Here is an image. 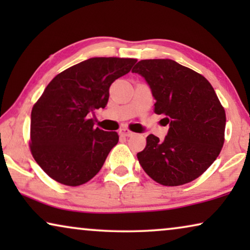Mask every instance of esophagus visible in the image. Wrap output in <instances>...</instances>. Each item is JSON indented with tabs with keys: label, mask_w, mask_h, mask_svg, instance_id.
<instances>
[{
	"label": "esophagus",
	"mask_w": 250,
	"mask_h": 250,
	"mask_svg": "<svg viewBox=\"0 0 250 250\" xmlns=\"http://www.w3.org/2000/svg\"><path fill=\"white\" fill-rule=\"evenodd\" d=\"M119 134L123 136H132L134 133H133L132 131H129L128 128H121L119 129Z\"/></svg>",
	"instance_id": "obj_1"
}]
</instances>
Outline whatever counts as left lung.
Here are the masks:
<instances>
[{
    "label": "left lung",
    "instance_id": "obj_1",
    "mask_svg": "<svg viewBox=\"0 0 250 250\" xmlns=\"http://www.w3.org/2000/svg\"><path fill=\"white\" fill-rule=\"evenodd\" d=\"M146 78L156 99L155 114L165 115L164 141L146 136L140 165L157 183L177 187L196 180L224 145L225 110L203 75L170 59L141 60L132 69Z\"/></svg>",
    "mask_w": 250,
    "mask_h": 250
}]
</instances>
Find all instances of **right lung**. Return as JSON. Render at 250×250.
<instances>
[{
  "mask_svg": "<svg viewBox=\"0 0 250 250\" xmlns=\"http://www.w3.org/2000/svg\"><path fill=\"white\" fill-rule=\"evenodd\" d=\"M132 58H91L58 74L32 109L30 152L57 182L78 187L97 175L117 132L94 128L87 115L104 108L109 87L131 70Z\"/></svg>",
  "mask_w": 250,
  "mask_h": 250,
  "instance_id": "obj_1",
  "label": "right lung"
}]
</instances>
